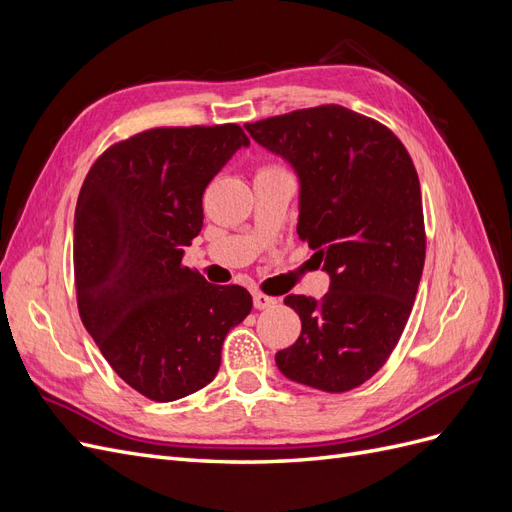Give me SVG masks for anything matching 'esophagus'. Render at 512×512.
<instances>
[{"instance_id":"34e87169","label":"esophagus","mask_w":512,"mask_h":512,"mask_svg":"<svg viewBox=\"0 0 512 512\" xmlns=\"http://www.w3.org/2000/svg\"><path fill=\"white\" fill-rule=\"evenodd\" d=\"M252 297H254V307L256 309H269L277 303L275 297H269V294H262V292H254Z\"/></svg>"}]
</instances>
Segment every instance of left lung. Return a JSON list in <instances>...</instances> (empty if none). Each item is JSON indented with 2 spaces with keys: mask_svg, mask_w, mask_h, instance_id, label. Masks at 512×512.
I'll return each mask as SVG.
<instances>
[{
  "mask_svg": "<svg viewBox=\"0 0 512 512\" xmlns=\"http://www.w3.org/2000/svg\"><path fill=\"white\" fill-rule=\"evenodd\" d=\"M299 177L297 232L329 273L320 301L288 294L301 335L282 374L327 393L361 386L389 359L425 265L421 183L399 138L337 104L245 123Z\"/></svg>",
  "mask_w": 512,
  "mask_h": 512,
  "instance_id": "1",
  "label": "left lung"
}]
</instances>
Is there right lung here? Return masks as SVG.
<instances>
[{
    "instance_id": "add662e5",
    "label": "right lung",
    "mask_w": 512,
    "mask_h": 512,
    "mask_svg": "<svg viewBox=\"0 0 512 512\" xmlns=\"http://www.w3.org/2000/svg\"><path fill=\"white\" fill-rule=\"evenodd\" d=\"M247 145L237 123L134 134L102 153L76 200L81 320L117 376L153 401L207 386L226 333L252 312L245 288L181 265L203 228L205 188Z\"/></svg>"
}]
</instances>
